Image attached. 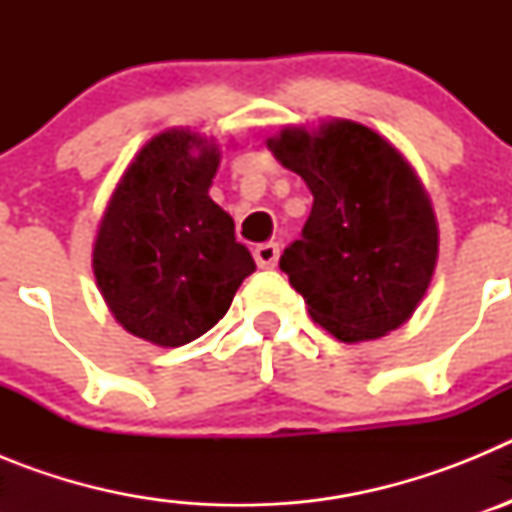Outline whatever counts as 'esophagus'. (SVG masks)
<instances>
[{"mask_svg":"<svg viewBox=\"0 0 512 512\" xmlns=\"http://www.w3.org/2000/svg\"><path fill=\"white\" fill-rule=\"evenodd\" d=\"M253 259H256L261 269H274L279 261V243H261V246H256Z\"/></svg>","mask_w":512,"mask_h":512,"instance_id":"34e87169","label":"esophagus"}]
</instances>
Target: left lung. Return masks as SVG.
Listing matches in <instances>:
<instances>
[{"label":"left lung","instance_id":"obj_1","mask_svg":"<svg viewBox=\"0 0 512 512\" xmlns=\"http://www.w3.org/2000/svg\"><path fill=\"white\" fill-rule=\"evenodd\" d=\"M305 179L312 210L279 269L310 318L343 343L374 341L415 312L438 261V225L413 166L351 120L284 128L266 140Z\"/></svg>","mask_w":512,"mask_h":512}]
</instances>
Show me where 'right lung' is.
<instances>
[{
	"mask_svg": "<svg viewBox=\"0 0 512 512\" xmlns=\"http://www.w3.org/2000/svg\"><path fill=\"white\" fill-rule=\"evenodd\" d=\"M220 148L189 128L153 135L112 192L92 269L122 328L156 346L200 338L256 271L233 217L210 200Z\"/></svg>",
	"mask_w": 512,
	"mask_h": 512,
	"instance_id": "add662e5",
	"label": "right lung"
}]
</instances>
